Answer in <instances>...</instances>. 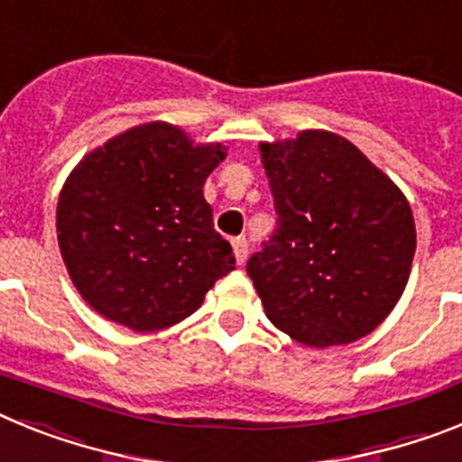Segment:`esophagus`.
<instances>
[{"label":"esophagus","instance_id":"esophagus-1","mask_svg":"<svg viewBox=\"0 0 462 462\" xmlns=\"http://www.w3.org/2000/svg\"><path fill=\"white\" fill-rule=\"evenodd\" d=\"M231 245H234L236 263H238V266H240V263H243V261L247 259V240H245V238H236Z\"/></svg>","mask_w":462,"mask_h":462}]
</instances>
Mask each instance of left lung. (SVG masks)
Returning <instances> with one entry per match:
<instances>
[{
	"mask_svg": "<svg viewBox=\"0 0 462 462\" xmlns=\"http://www.w3.org/2000/svg\"><path fill=\"white\" fill-rule=\"evenodd\" d=\"M277 231L247 261L266 317L305 346L368 336L407 287L410 201L352 141L326 129L259 143Z\"/></svg>",
	"mask_w": 462,
	"mask_h": 462,
	"instance_id": "8db88e82",
	"label": "left lung"
}]
</instances>
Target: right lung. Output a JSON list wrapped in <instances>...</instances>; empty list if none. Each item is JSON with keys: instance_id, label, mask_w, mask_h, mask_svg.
<instances>
[{"instance_id": "add662e5", "label": "right lung", "mask_w": 462, "mask_h": 462, "mask_svg": "<svg viewBox=\"0 0 462 462\" xmlns=\"http://www.w3.org/2000/svg\"><path fill=\"white\" fill-rule=\"evenodd\" d=\"M226 150L154 120L76 164L57 201V243L94 312L138 333L169 328L234 271L231 245L212 226L203 196Z\"/></svg>"}]
</instances>
